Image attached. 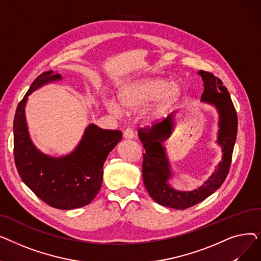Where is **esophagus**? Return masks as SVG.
Here are the masks:
<instances>
[{"mask_svg":"<svg viewBox=\"0 0 261 261\" xmlns=\"http://www.w3.org/2000/svg\"><path fill=\"white\" fill-rule=\"evenodd\" d=\"M123 138L125 139H133L134 136H135V133H134V131H133V129L132 128H127L125 131H123Z\"/></svg>","mask_w":261,"mask_h":261,"instance_id":"esophagus-1","label":"esophagus"}]
</instances>
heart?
<instances>
[{
  "label": "heart",
  "instance_id": "obj_1",
  "mask_svg": "<svg viewBox=\"0 0 261 261\" xmlns=\"http://www.w3.org/2000/svg\"><path fill=\"white\" fill-rule=\"evenodd\" d=\"M179 95V88L170 85L166 79H142L121 89L118 93V99L123 110L128 112L139 111L150 101L156 99L153 107L149 109V114L156 116L165 112ZM106 107L113 115H122V109L116 101L108 100Z\"/></svg>",
  "mask_w": 261,
  "mask_h": 261
}]
</instances>
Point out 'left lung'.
Wrapping results in <instances>:
<instances>
[{
  "label": "left lung",
  "mask_w": 261,
  "mask_h": 261,
  "mask_svg": "<svg viewBox=\"0 0 261 261\" xmlns=\"http://www.w3.org/2000/svg\"><path fill=\"white\" fill-rule=\"evenodd\" d=\"M199 74L204 81L202 101L214 105L220 115L218 143L222 146L223 151L222 162L206 182L196 190L184 193L172 189L168 184L172 174L165 148L162 143L169 138L173 130L172 114L151 127L139 129V138L145 148V153H143L145 187L150 197L156 203L174 210H186L194 206L214 194L222 185L229 171L237 136V113L227 89L223 86L221 79L217 78L213 73L199 71Z\"/></svg>",
  "instance_id": "left-lung-1"
}]
</instances>
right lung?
<instances>
[{
  "instance_id": "add662e5",
  "label": "right lung",
  "mask_w": 261,
  "mask_h": 261,
  "mask_svg": "<svg viewBox=\"0 0 261 261\" xmlns=\"http://www.w3.org/2000/svg\"><path fill=\"white\" fill-rule=\"evenodd\" d=\"M61 79L53 71L39 75L19 102L13 119V155L22 181L49 206L74 210L90 204L102 183L108 154L121 140V131L90 125L74 151L51 158L33 145L27 131L24 107L27 96L50 81Z\"/></svg>"
}]
</instances>
